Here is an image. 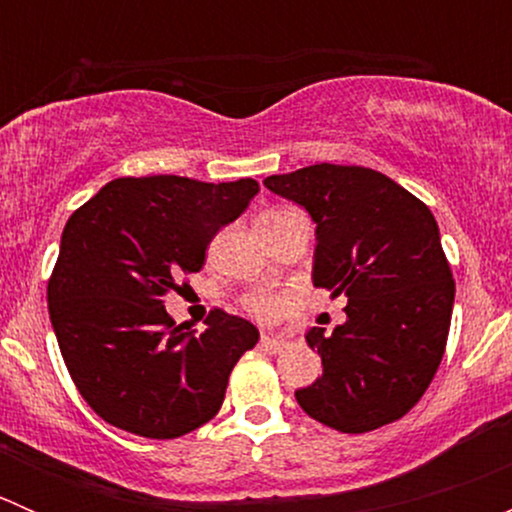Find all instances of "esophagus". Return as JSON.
I'll return each instance as SVG.
<instances>
[{
    "label": "esophagus",
    "instance_id": "obj_1",
    "mask_svg": "<svg viewBox=\"0 0 512 512\" xmlns=\"http://www.w3.org/2000/svg\"><path fill=\"white\" fill-rule=\"evenodd\" d=\"M260 347L265 349V352H270V354H277V352H282V349H285V339H280V337H262L260 339Z\"/></svg>",
    "mask_w": 512,
    "mask_h": 512
}]
</instances>
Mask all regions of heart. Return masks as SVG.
Returning <instances> with one entry per match:
<instances>
[{"label":"heart","mask_w":512,"mask_h":512,"mask_svg":"<svg viewBox=\"0 0 512 512\" xmlns=\"http://www.w3.org/2000/svg\"><path fill=\"white\" fill-rule=\"evenodd\" d=\"M280 213H285V210H272V213H265L262 218ZM240 302L245 307V312H250L260 322H275V319L285 317V312L289 309V299L285 294L272 292V289H252V292L242 294Z\"/></svg>","instance_id":"b5f03b06"}]
</instances>
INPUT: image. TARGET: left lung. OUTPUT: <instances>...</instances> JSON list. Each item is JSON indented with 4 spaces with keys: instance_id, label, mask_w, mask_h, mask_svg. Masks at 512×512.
<instances>
[{
    "instance_id": "obj_1",
    "label": "left lung",
    "mask_w": 512,
    "mask_h": 512,
    "mask_svg": "<svg viewBox=\"0 0 512 512\" xmlns=\"http://www.w3.org/2000/svg\"><path fill=\"white\" fill-rule=\"evenodd\" d=\"M272 193L317 223L314 287L347 294V322L314 327L322 379L294 391L314 421L366 433L399 421L426 394L451 329V265L426 203L384 173L319 163L270 175Z\"/></svg>"
}]
</instances>
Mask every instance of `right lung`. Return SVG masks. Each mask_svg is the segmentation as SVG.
I'll use <instances>...</instances> for the list:
<instances>
[{"label": "right lung", "mask_w": 512, "mask_h": 512, "mask_svg": "<svg viewBox=\"0 0 512 512\" xmlns=\"http://www.w3.org/2000/svg\"><path fill=\"white\" fill-rule=\"evenodd\" d=\"M257 190L252 178H116L74 210L46 299L66 369L106 423L168 441L220 411L230 371L260 332L215 307L193 334L163 297L203 270L213 237Z\"/></svg>", "instance_id": "right-lung-1"}]
</instances>
